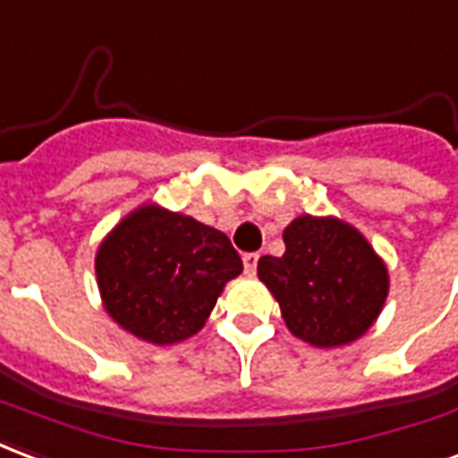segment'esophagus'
<instances>
[{
  "instance_id": "obj_1",
  "label": "esophagus",
  "mask_w": 458,
  "mask_h": 458,
  "mask_svg": "<svg viewBox=\"0 0 458 458\" xmlns=\"http://www.w3.org/2000/svg\"><path fill=\"white\" fill-rule=\"evenodd\" d=\"M256 266H259V253H243V268L249 276L256 273Z\"/></svg>"
}]
</instances>
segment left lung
Segmentation results:
<instances>
[{"mask_svg":"<svg viewBox=\"0 0 458 458\" xmlns=\"http://www.w3.org/2000/svg\"><path fill=\"white\" fill-rule=\"evenodd\" d=\"M285 253L261 256L259 278L302 342L335 349L361 339L388 298V268L356 226L302 215L285 232Z\"/></svg>","mask_w":458,"mask_h":458,"instance_id":"left-lung-1","label":"left lung"}]
</instances>
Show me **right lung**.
<instances>
[{
    "label": "right lung",
    "instance_id": "obj_1",
    "mask_svg": "<svg viewBox=\"0 0 458 458\" xmlns=\"http://www.w3.org/2000/svg\"><path fill=\"white\" fill-rule=\"evenodd\" d=\"M242 270L226 233L156 202L123 216L95 256L106 315L156 346L197 335Z\"/></svg>",
    "mask_w": 458,
    "mask_h": 458
}]
</instances>
